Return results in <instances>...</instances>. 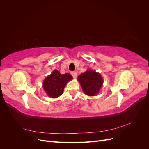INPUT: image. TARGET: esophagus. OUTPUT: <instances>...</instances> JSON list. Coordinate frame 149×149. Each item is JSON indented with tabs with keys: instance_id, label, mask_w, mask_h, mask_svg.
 Wrapping results in <instances>:
<instances>
[{
	"instance_id": "34e87169",
	"label": "esophagus",
	"mask_w": 149,
	"mask_h": 149,
	"mask_svg": "<svg viewBox=\"0 0 149 149\" xmlns=\"http://www.w3.org/2000/svg\"><path fill=\"white\" fill-rule=\"evenodd\" d=\"M71 75L73 76V77L74 78H76V77H77V73H76V71H73L71 72Z\"/></svg>"
}]
</instances>
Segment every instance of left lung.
I'll list each match as a JSON object with an SVG mask.
<instances>
[{
    "label": "left lung",
    "mask_w": 149,
    "mask_h": 149,
    "mask_svg": "<svg viewBox=\"0 0 149 149\" xmlns=\"http://www.w3.org/2000/svg\"><path fill=\"white\" fill-rule=\"evenodd\" d=\"M78 82L85 94L89 96H96L100 93L104 80L100 73L89 69L78 76Z\"/></svg>",
    "instance_id": "1"
}]
</instances>
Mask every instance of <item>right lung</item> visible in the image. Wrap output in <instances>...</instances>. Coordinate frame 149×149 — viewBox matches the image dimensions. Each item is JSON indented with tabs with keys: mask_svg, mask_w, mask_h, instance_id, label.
I'll use <instances>...</instances> for the list:
<instances>
[{
	"mask_svg": "<svg viewBox=\"0 0 149 149\" xmlns=\"http://www.w3.org/2000/svg\"><path fill=\"white\" fill-rule=\"evenodd\" d=\"M73 78L70 73L62 74L59 71L55 70L44 79L43 88L49 97L57 98L63 93L67 83Z\"/></svg>",
	"mask_w": 149,
	"mask_h": 149,
	"instance_id": "1",
	"label": "right lung"
}]
</instances>
